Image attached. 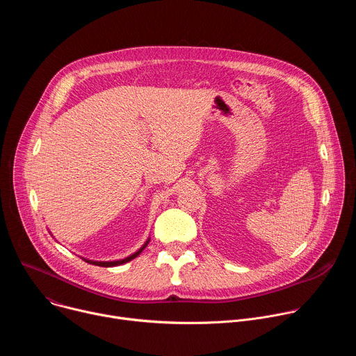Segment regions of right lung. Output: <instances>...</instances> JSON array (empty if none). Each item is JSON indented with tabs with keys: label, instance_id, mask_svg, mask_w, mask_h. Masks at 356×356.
<instances>
[{
	"label": "right lung",
	"instance_id": "obj_1",
	"mask_svg": "<svg viewBox=\"0 0 356 356\" xmlns=\"http://www.w3.org/2000/svg\"><path fill=\"white\" fill-rule=\"evenodd\" d=\"M149 241H150V238H147V241L135 252V253H132V255H129V257H127V258H124V259H120V261H90V259H86V258H83V261H86L87 264H91V265H95V266H103V268H113V266H118V265H124V264H127V262H129V261H132V259H135L139 253L146 248V245L149 243Z\"/></svg>",
	"mask_w": 356,
	"mask_h": 356
}]
</instances>
